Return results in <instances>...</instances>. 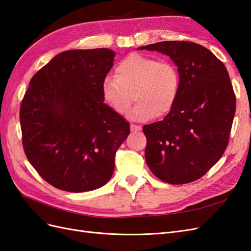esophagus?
Masks as SVG:
<instances>
[{
	"label": "esophagus",
	"instance_id": "esophagus-1",
	"mask_svg": "<svg viewBox=\"0 0 251 251\" xmlns=\"http://www.w3.org/2000/svg\"><path fill=\"white\" fill-rule=\"evenodd\" d=\"M130 129H131V131H139V130L142 129V126L131 124V125H130Z\"/></svg>",
	"mask_w": 251,
	"mask_h": 251
}]
</instances>
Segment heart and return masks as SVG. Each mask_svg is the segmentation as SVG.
<instances>
[{
  "mask_svg": "<svg viewBox=\"0 0 251 251\" xmlns=\"http://www.w3.org/2000/svg\"><path fill=\"white\" fill-rule=\"evenodd\" d=\"M180 74L174 63L154 56L130 53L116 67V76H106L102 83L105 104L120 116H125L132 103L135 120H148L168 114L180 94Z\"/></svg>",
  "mask_w": 251,
  "mask_h": 251,
  "instance_id": "heart-1",
  "label": "heart"
}]
</instances>
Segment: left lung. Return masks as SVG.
Wrapping results in <instances>:
<instances>
[{
  "label": "left lung",
  "mask_w": 251,
  "mask_h": 251,
  "mask_svg": "<svg viewBox=\"0 0 251 251\" xmlns=\"http://www.w3.org/2000/svg\"><path fill=\"white\" fill-rule=\"evenodd\" d=\"M168 55L180 74L177 101L163 121L145 125L149 169L169 184L202 177L225 152L235 112L228 71L206 47L165 41L138 48Z\"/></svg>",
  "instance_id": "obj_1"
}]
</instances>
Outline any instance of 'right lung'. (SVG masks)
<instances>
[{
    "mask_svg": "<svg viewBox=\"0 0 251 251\" xmlns=\"http://www.w3.org/2000/svg\"><path fill=\"white\" fill-rule=\"evenodd\" d=\"M108 48L67 50L30 80L21 103L25 154L53 187L84 192L110 180L129 123L104 104L102 83L113 66Z\"/></svg>",
    "mask_w": 251,
    "mask_h": 251,
    "instance_id": "right-lung-1",
    "label": "right lung"
}]
</instances>
